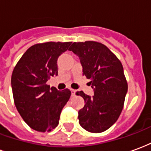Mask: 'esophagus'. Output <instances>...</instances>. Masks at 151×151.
<instances>
[{"instance_id":"34e87169","label":"esophagus","mask_w":151,"mask_h":151,"mask_svg":"<svg viewBox=\"0 0 151 151\" xmlns=\"http://www.w3.org/2000/svg\"><path fill=\"white\" fill-rule=\"evenodd\" d=\"M71 94H72V96H74L76 94V90H73V89H71Z\"/></svg>"}]
</instances>
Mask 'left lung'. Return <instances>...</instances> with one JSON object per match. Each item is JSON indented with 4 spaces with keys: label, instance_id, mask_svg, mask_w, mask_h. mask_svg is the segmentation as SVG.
I'll return each instance as SVG.
<instances>
[{
    "label": "left lung",
    "instance_id": "1",
    "mask_svg": "<svg viewBox=\"0 0 151 151\" xmlns=\"http://www.w3.org/2000/svg\"><path fill=\"white\" fill-rule=\"evenodd\" d=\"M69 51L76 54L82 66V74L90 79L94 95L83 91L77 95L85 105L78 111L80 125L91 133L108 129L120 116L128 91L122 64L104 44L95 41L73 43Z\"/></svg>",
    "mask_w": 151,
    "mask_h": 151
}]
</instances>
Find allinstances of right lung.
<instances>
[{
    "instance_id": "obj_1",
    "label": "right lung",
    "mask_w": 151,
    "mask_h": 151,
    "mask_svg": "<svg viewBox=\"0 0 151 151\" xmlns=\"http://www.w3.org/2000/svg\"><path fill=\"white\" fill-rule=\"evenodd\" d=\"M72 42H47L29 47L13 70L11 86L15 106L31 129L50 132L59 124L64 106L69 101V89L50 88L47 82L58 74L57 59Z\"/></svg>"
}]
</instances>
